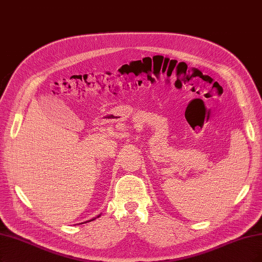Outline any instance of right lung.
I'll list each match as a JSON object with an SVG mask.
<instances>
[{
	"instance_id": "add662e5",
	"label": "right lung",
	"mask_w": 262,
	"mask_h": 262,
	"mask_svg": "<svg viewBox=\"0 0 262 262\" xmlns=\"http://www.w3.org/2000/svg\"><path fill=\"white\" fill-rule=\"evenodd\" d=\"M101 215H99V216H97V217H95V218H93V219H91V220H87V221H85V222H91V221H93V220H95L96 218H99ZM82 224H84V222H82ZM82 224H80V225H82Z\"/></svg>"
}]
</instances>
